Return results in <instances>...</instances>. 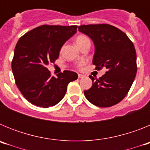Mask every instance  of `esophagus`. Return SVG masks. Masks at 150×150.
<instances>
[{
    "label": "esophagus",
    "mask_w": 150,
    "mask_h": 150,
    "mask_svg": "<svg viewBox=\"0 0 150 150\" xmlns=\"http://www.w3.org/2000/svg\"><path fill=\"white\" fill-rule=\"evenodd\" d=\"M78 77L80 79V78H83L85 77V75H83V74H78Z\"/></svg>",
    "instance_id": "1"
}]
</instances>
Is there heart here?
<instances>
[{"label":"heart","instance_id":"1","mask_svg":"<svg viewBox=\"0 0 150 150\" xmlns=\"http://www.w3.org/2000/svg\"><path fill=\"white\" fill-rule=\"evenodd\" d=\"M88 41H89V40H88V38H87V37H86V36L84 35H80L78 36L77 38H76V45H77V46H79L81 44H83V43H86V42H88ZM83 64H84V62H80L78 63V65L82 66Z\"/></svg>","mask_w":150,"mask_h":150}]
</instances>
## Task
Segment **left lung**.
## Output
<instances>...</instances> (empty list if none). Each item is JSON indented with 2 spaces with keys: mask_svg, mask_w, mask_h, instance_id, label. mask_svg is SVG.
I'll return each instance as SVG.
<instances>
[{
  "mask_svg": "<svg viewBox=\"0 0 150 150\" xmlns=\"http://www.w3.org/2000/svg\"><path fill=\"white\" fill-rule=\"evenodd\" d=\"M79 31L91 38L95 45L92 63L96 70L107 69L92 86L84 91L87 100L100 107L113 106L126 96L137 74V55L128 36L107 24L80 25Z\"/></svg>",
  "mask_w": 150,
  "mask_h": 150,
  "instance_id": "8db88e82",
  "label": "left lung"
}]
</instances>
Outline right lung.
<instances>
[{
	"label": "right lung",
	"instance_id": "1",
	"mask_svg": "<svg viewBox=\"0 0 150 150\" xmlns=\"http://www.w3.org/2000/svg\"><path fill=\"white\" fill-rule=\"evenodd\" d=\"M76 25H41L24 34L16 46L12 71L26 100L43 108L52 107L65 95L67 85L78 78L64 71L52 76L47 69L59 56L62 46L76 33Z\"/></svg>",
	"mask_w": 150,
	"mask_h": 150
}]
</instances>
